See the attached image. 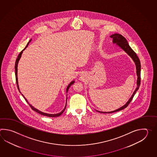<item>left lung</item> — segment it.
Returning <instances> with one entry per match:
<instances>
[{"instance_id": "left-lung-1", "label": "left lung", "mask_w": 157, "mask_h": 157, "mask_svg": "<svg viewBox=\"0 0 157 157\" xmlns=\"http://www.w3.org/2000/svg\"><path fill=\"white\" fill-rule=\"evenodd\" d=\"M110 37L113 39V43L114 44H116L119 47H120L121 49H122L123 50L128 54V56H130L131 58L133 59L135 63L136 64V74L137 76V87L135 90V91L133 92V94L132 95V96L130 98V99L127 101L126 103L124 105V106L121 107L120 108L117 109L116 110L112 111V112H100L97 110V112H99V113H114V112H118L120 110H122L124 109L128 105V104L130 103L131 100H132L133 97L135 95V94L136 93L137 90L139 89L140 85V81H141V77H140V72H141V64H140V59H139V58L137 57L136 54L135 53V52L133 51L131 47L129 46L128 43L127 42V40L125 39V37H124L122 35H121L120 34L118 33H114L110 36Z\"/></svg>"}]
</instances>
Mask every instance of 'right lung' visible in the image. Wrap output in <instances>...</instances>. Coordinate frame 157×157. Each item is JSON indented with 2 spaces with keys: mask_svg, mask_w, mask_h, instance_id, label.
<instances>
[{
  "mask_svg": "<svg viewBox=\"0 0 157 157\" xmlns=\"http://www.w3.org/2000/svg\"><path fill=\"white\" fill-rule=\"evenodd\" d=\"M31 39L29 41V42L27 43V44L26 46V47L25 48V49H24L23 50H22L21 52H20V53L18 54V57H17V59L16 60V63H15V75H16V83H17V88H18V89L19 90V91H20V89H19V86H18V78H17V66H18V61L20 60V59L21 57V55H22V54L23 53V51H24L26 48L27 46H28V45H29V44L30 43V41H31ZM74 82H75V81H72L68 85V86L67 87V89H66V93H67V92H68V90L69 89V88L72 85V84H74ZM22 96L24 97V98H25V100L26 101L27 103L29 104V105H30V107L31 108V109H33V110H34V111H35V112H36L37 113H38L40 114H41V115H43V116H47V117H58V116H60L63 113L64 111V110L66 109V105H67V100H66V106L64 107V108L63 109V110H62L61 112H60V113H59L57 114H48L46 113H44V112H41L39 110H38V109H37L36 108H35L34 107H33L30 103H29V102H28V101L25 98V97H24V95H23V94H22Z\"/></svg>",
  "mask_w": 157,
  "mask_h": 157,
  "instance_id": "add662e5",
  "label": "right lung"
}]
</instances>
